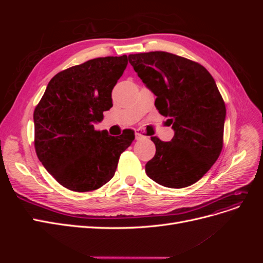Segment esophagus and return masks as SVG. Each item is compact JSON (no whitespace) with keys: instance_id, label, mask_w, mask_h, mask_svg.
<instances>
[{"instance_id":"1","label":"esophagus","mask_w":263,"mask_h":263,"mask_svg":"<svg viewBox=\"0 0 263 263\" xmlns=\"http://www.w3.org/2000/svg\"><path fill=\"white\" fill-rule=\"evenodd\" d=\"M135 138H136V140H140V139H144V138H146V136H145V135H142L141 133L137 132L136 134H135Z\"/></svg>"}]
</instances>
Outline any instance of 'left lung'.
Returning a JSON list of instances; mask_svg holds the SVG:
<instances>
[{
	"mask_svg": "<svg viewBox=\"0 0 263 263\" xmlns=\"http://www.w3.org/2000/svg\"><path fill=\"white\" fill-rule=\"evenodd\" d=\"M128 61L174 129L169 142L151 137L156 155L146 163L147 176L165 187L192 185L216 162L224 144L226 106L216 83L200 63L170 52L129 54Z\"/></svg>",
	"mask_w": 263,
	"mask_h": 263,
	"instance_id": "obj_1",
	"label": "left lung"
}]
</instances>
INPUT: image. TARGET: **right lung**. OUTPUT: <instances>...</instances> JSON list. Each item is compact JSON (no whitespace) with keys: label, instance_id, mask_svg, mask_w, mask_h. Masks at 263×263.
<instances>
[{"label":"right lung","instance_id":"add662e5","mask_svg":"<svg viewBox=\"0 0 263 263\" xmlns=\"http://www.w3.org/2000/svg\"><path fill=\"white\" fill-rule=\"evenodd\" d=\"M127 63V55L102 57L60 71L35 107L37 157L68 190L89 192L104 185L135 139L132 129L114 137L94 128L113 106L112 90Z\"/></svg>","mask_w":263,"mask_h":263}]
</instances>
